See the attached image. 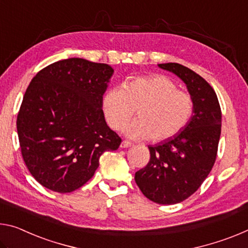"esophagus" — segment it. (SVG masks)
Here are the masks:
<instances>
[{
    "label": "esophagus",
    "mask_w": 248,
    "mask_h": 248,
    "mask_svg": "<svg viewBox=\"0 0 248 248\" xmlns=\"http://www.w3.org/2000/svg\"><path fill=\"white\" fill-rule=\"evenodd\" d=\"M132 145V143L130 142V141H127V140H124L123 142H121V144H120V147L121 148H129V147H131Z\"/></svg>",
    "instance_id": "esophagus-1"
}]
</instances>
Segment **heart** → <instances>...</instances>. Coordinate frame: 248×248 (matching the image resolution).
<instances>
[{
    "label": "heart",
    "instance_id": "obj_1",
    "mask_svg": "<svg viewBox=\"0 0 248 248\" xmlns=\"http://www.w3.org/2000/svg\"><path fill=\"white\" fill-rule=\"evenodd\" d=\"M139 119L125 124L123 131L132 139L164 141L186 128L193 113V99L178 90L162 75L136 77L106 92L103 110L108 124L119 129L135 115Z\"/></svg>",
    "mask_w": 248,
    "mask_h": 248
}]
</instances>
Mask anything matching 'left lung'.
I'll return each instance as SVG.
<instances>
[{"label":"left lung","instance_id":"8db88e82","mask_svg":"<svg viewBox=\"0 0 248 248\" xmlns=\"http://www.w3.org/2000/svg\"><path fill=\"white\" fill-rule=\"evenodd\" d=\"M158 66L176 75L193 99V113L186 128L149 145L150 161L135 175L145 198L167 205L184 201L209 175L217 155L222 112L214 89L200 75L176 62Z\"/></svg>","mask_w":248,"mask_h":248}]
</instances>
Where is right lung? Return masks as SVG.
Wrapping results in <instances>:
<instances>
[{
  "label": "right lung",
  "mask_w": 248,
  "mask_h": 248,
  "mask_svg": "<svg viewBox=\"0 0 248 248\" xmlns=\"http://www.w3.org/2000/svg\"><path fill=\"white\" fill-rule=\"evenodd\" d=\"M113 72L107 64L67 58L30 82L17 135L26 167L43 186L58 193L77 190L95 174L100 155L119 148L120 137L103 111Z\"/></svg>",
  "instance_id": "1"
}]
</instances>
